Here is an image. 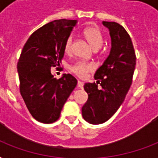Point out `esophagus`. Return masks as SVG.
Here are the masks:
<instances>
[{"label": "esophagus", "instance_id": "34e87169", "mask_svg": "<svg viewBox=\"0 0 158 158\" xmlns=\"http://www.w3.org/2000/svg\"><path fill=\"white\" fill-rule=\"evenodd\" d=\"M78 87H79V89H83V88H84V83L82 81H80V80H79V81H78Z\"/></svg>", "mask_w": 158, "mask_h": 158}]
</instances>
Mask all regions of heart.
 <instances>
[{
    "instance_id": "1",
    "label": "heart",
    "mask_w": 158,
    "mask_h": 158,
    "mask_svg": "<svg viewBox=\"0 0 158 158\" xmlns=\"http://www.w3.org/2000/svg\"><path fill=\"white\" fill-rule=\"evenodd\" d=\"M84 35L89 43V45L94 48V50H98L103 44L104 39L101 30L97 27H89L84 31ZM73 35H69L64 42V49L65 52H70L73 45ZM95 69V64L90 62L79 61L71 67L73 73L76 74L79 78H85L89 72Z\"/></svg>"
}]
</instances>
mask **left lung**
Here are the masks:
<instances>
[{
  "instance_id": "left-lung-1",
  "label": "left lung",
  "mask_w": 158,
  "mask_h": 158,
  "mask_svg": "<svg viewBox=\"0 0 158 158\" xmlns=\"http://www.w3.org/2000/svg\"><path fill=\"white\" fill-rule=\"evenodd\" d=\"M102 24L110 32V54L94 74L97 83L84 86L89 98L82 107V115L93 125L106 122L119 109L131 86L136 64L132 41L124 27L115 22L103 21Z\"/></svg>"
}]
</instances>
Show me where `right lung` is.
Listing matches in <instances>:
<instances>
[{
	"mask_svg": "<svg viewBox=\"0 0 158 158\" xmlns=\"http://www.w3.org/2000/svg\"><path fill=\"white\" fill-rule=\"evenodd\" d=\"M76 23L64 19L50 22L36 30L23 46L17 64L19 90L30 114L39 122L58 120L77 85L71 74L56 79L51 73V67L61 63L64 42Z\"/></svg>",
	"mask_w": 158,
	"mask_h": 158,
	"instance_id": "add662e5",
	"label": "right lung"
}]
</instances>
